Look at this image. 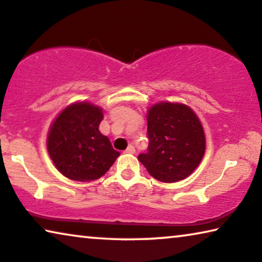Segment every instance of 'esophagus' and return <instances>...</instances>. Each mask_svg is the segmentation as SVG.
Instances as JSON below:
<instances>
[{
	"label": "esophagus",
	"instance_id": "esophagus-1",
	"mask_svg": "<svg viewBox=\"0 0 262 262\" xmlns=\"http://www.w3.org/2000/svg\"><path fill=\"white\" fill-rule=\"evenodd\" d=\"M124 153H128V154H134L135 153V148H134V146H128V148L124 150Z\"/></svg>",
	"mask_w": 262,
	"mask_h": 262
}]
</instances>
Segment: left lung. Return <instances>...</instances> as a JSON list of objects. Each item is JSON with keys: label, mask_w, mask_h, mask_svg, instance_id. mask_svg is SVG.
<instances>
[{"label": "left lung", "mask_w": 262, "mask_h": 262, "mask_svg": "<svg viewBox=\"0 0 262 262\" xmlns=\"http://www.w3.org/2000/svg\"><path fill=\"white\" fill-rule=\"evenodd\" d=\"M148 148L139 160L153 178L164 183L185 179L205 152L203 127L189 106L163 102L147 115Z\"/></svg>", "instance_id": "1"}]
</instances>
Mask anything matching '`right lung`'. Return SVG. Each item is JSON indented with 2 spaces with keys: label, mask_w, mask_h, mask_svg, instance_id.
<instances>
[{
  "label": "right lung",
  "mask_w": 262,
  "mask_h": 262,
  "mask_svg": "<svg viewBox=\"0 0 262 262\" xmlns=\"http://www.w3.org/2000/svg\"><path fill=\"white\" fill-rule=\"evenodd\" d=\"M102 109L80 102L59 114L47 136V149L58 171L77 182L102 177L120 156L101 134Z\"/></svg>",
  "instance_id": "1"
}]
</instances>
